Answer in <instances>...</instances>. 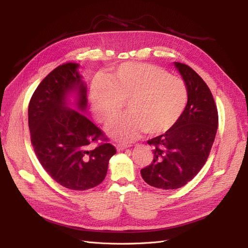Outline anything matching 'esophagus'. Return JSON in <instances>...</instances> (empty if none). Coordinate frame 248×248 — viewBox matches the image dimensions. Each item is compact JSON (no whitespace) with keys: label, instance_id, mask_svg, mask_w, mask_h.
Here are the masks:
<instances>
[{"label":"esophagus","instance_id":"1","mask_svg":"<svg viewBox=\"0 0 248 248\" xmlns=\"http://www.w3.org/2000/svg\"><path fill=\"white\" fill-rule=\"evenodd\" d=\"M129 147H130V145H127V144H117L116 145V148H117L118 151H121V150L127 149V148H129Z\"/></svg>","mask_w":248,"mask_h":248}]
</instances>
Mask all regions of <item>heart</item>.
Masks as SVG:
<instances>
[{"mask_svg": "<svg viewBox=\"0 0 248 248\" xmlns=\"http://www.w3.org/2000/svg\"><path fill=\"white\" fill-rule=\"evenodd\" d=\"M187 97L181 78L146 63H124L109 78H94L90 88L93 114L101 123L111 121L126 101L128 114L107 128L121 141L134 140L142 130L154 136L170 129L182 115Z\"/></svg>", "mask_w": 248, "mask_h": 248, "instance_id": "b5f03b06", "label": "heart"}]
</instances>
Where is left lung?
Masks as SVG:
<instances>
[{"label": "left lung", "mask_w": 248, "mask_h": 248, "mask_svg": "<svg viewBox=\"0 0 248 248\" xmlns=\"http://www.w3.org/2000/svg\"><path fill=\"white\" fill-rule=\"evenodd\" d=\"M188 92L178 121L166 132L148 140L153 160L140 170L145 182L160 190L177 189L197 176L211 151L218 112L206 82L188 65L175 63Z\"/></svg>", "instance_id": "1"}]
</instances>
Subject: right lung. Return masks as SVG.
Segmentation results:
<instances>
[{"mask_svg":"<svg viewBox=\"0 0 248 248\" xmlns=\"http://www.w3.org/2000/svg\"><path fill=\"white\" fill-rule=\"evenodd\" d=\"M78 68V64L66 63L43 78L30 100L28 121L35 154L47 174L66 188L87 190L106 178L116 148L81 112L87 108V87ZM73 91L80 112L66 107Z\"/></svg>","mask_w":248,"mask_h":248,"instance_id":"right-lung-1","label":"right lung"}]
</instances>
